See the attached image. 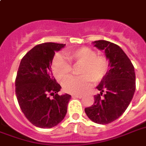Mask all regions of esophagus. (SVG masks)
<instances>
[{
    "mask_svg": "<svg viewBox=\"0 0 146 146\" xmlns=\"http://www.w3.org/2000/svg\"><path fill=\"white\" fill-rule=\"evenodd\" d=\"M82 95H79V94H73L72 95V97L73 98H79V99H80V98H82Z\"/></svg>",
    "mask_w": 146,
    "mask_h": 146,
    "instance_id": "34e87169",
    "label": "esophagus"
}]
</instances>
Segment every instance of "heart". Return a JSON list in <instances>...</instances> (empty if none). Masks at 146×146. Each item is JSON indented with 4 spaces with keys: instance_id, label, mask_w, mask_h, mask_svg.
I'll list each match as a JSON object with an SVG mask.
<instances>
[{
    "instance_id": "obj_1",
    "label": "heart",
    "mask_w": 146,
    "mask_h": 146,
    "mask_svg": "<svg viewBox=\"0 0 146 146\" xmlns=\"http://www.w3.org/2000/svg\"><path fill=\"white\" fill-rule=\"evenodd\" d=\"M66 58L56 55L51 63V70L55 79L62 83L72 72L73 66L81 65L78 74L80 78H70L63 84L64 90L79 94L91 87L92 82H100L105 77L109 70V62L107 57L96 54L93 49L82 46L69 50L66 53Z\"/></svg>"
}]
</instances>
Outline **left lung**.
Here are the masks:
<instances>
[{
	"label": "left lung",
	"instance_id": "8db88e82",
	"mask_svg": "<svg viewBox=\"0 0 146 146\" xmlns=\"http://www.w3.org/2000/svg\"><path fill=\"white\" fill-rule=\"evenodd\" d=\"M93 43L104 50L110 70L96 87L100 93L95 96L94 104L84 111L92 122L104 125L119 119L128 108L136 88L135 73L132 62L118 45L105 40Z\"/></svg>",
	"mask_w": 146,
	"mask_h": 146
}]
</instances>
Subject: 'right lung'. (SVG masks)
Instances as JSON below:
<instances>
[{
	"label": "right lung",
	"mask_w": 146,
	"mask_h": 146,
	"mask_svg": "<svg viewBox=\"0 0 146 146\" xmlns=\"http://www.w3.org/2000/svg\"><path fill=\"white\" fill-rule=\"evenodd\" d=\"M65 46L55 42L35 46L23 56L17 71L15 86L20 109L31 123L40 128L57 126L67 112L71 96L58 94L62 87L50 70L55 51Z\"/></svg>",
	"instance_id": "1"
}]
</instances>
